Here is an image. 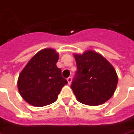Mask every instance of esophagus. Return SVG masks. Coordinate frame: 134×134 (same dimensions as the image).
I'll return each mask as SVG.
<instances>
[{
    "mask_svg": "<svg viewBox=\"0 0 134 134\" xmlns=\"http://www.w3.org/2000/svg\"><path fill=\"white\" fill-rule=\"evenodd\" d=\"M67 81H68V84H71V81H72V78L71 77H68V79H67Z\"/></svg>",
    "mask_w": 134,
    "mask_h": 134,
    "instance_id": "esophagus-1",
    "label": "esophagus"
}]
</instances>
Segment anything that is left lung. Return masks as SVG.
<instances>
[{"instance_id": "1", "label": "left lung", "mask_w": 134, "mask_h": 134, "mask_svg": "<svg viewBox=\"0 0 134 134\" xmlns=\"http://www.w3.org/2000/svg\"><path fill=\"white\" fill-rule=\"evenodd\" d=\"M77 71L71 87L79 102L88 106L103 104L114 95L118 76L111 63L93 51L74 54Z\"/></svg>"}]
</instances>
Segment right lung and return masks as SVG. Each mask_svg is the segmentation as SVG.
I'll return each mask as SVG.
<instances>
[{
  "mask_svg": "<svg viewBox=\"0 0 134 134\" xmlns=\"http://www.w3.org/2000/svg\"><path fill=\"white\" fill-rule=\"evenodd\" d=\"M58 53L44 48L36 53L20 72L18 88L26 102L41 107L54 103L61 88L68 83L56 66Z\"/></svg>",
  "mask_w": 134,
  "mask_h": 134,
  "instance_id": "1",
  "label": "right lung"
}]
</instances>
